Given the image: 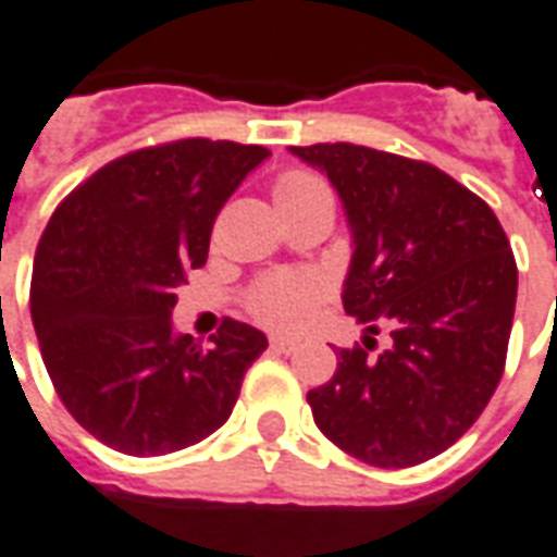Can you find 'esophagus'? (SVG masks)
I'll return each instance as SVG.
<instances>
[{
	"label": "esophagus",
	"instance_id": "obj_1",
	"mask_svg": "<svg viewBox=\"0 0 557 557\" xmlns=\"http://www.w3.org/2000/svg\"><path fill=\"white\" fill-rule=\"evenodd\" d=\"M271 347H274L277 354L292 356L300 350V342H297V338H288V335H274V338H271Z\"/></svg>",
	"mask_w": 557,
	"mask_h": 557
}]
</instances>
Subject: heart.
Instances as JSON below:
<instances>
[{
	"mask_svg": "<svg viewBox=\"0 0 557 557\" xmlns=\"http://www.w3.org/2000/svg\"><path fill=\"white\" fill-rule=\"evenodd\" d=\"M326 186L321 177L309 172H286L274 184V201L295 203L324 195ZM326 295V280L315 271H288L265 277L260 286L250 292L248 309L260 324L274 330H297L315 312L318 300Z\"/></svg>",
	"mask_w": 557,
	"mask_h": 557,
	"instance_id": "heart-1",
	"label": "heart"
}]
</instances>
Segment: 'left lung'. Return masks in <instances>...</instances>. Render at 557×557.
I'll return each mask as SVG.
<instances>
[{"label":"left lung","mask_w":557,"mask_h":557,"mask_svg":"<svg viewBox=\"0 0 557 557\" xmlns=\"http://www.w3.org/2000/svg\"><path fill=\"white\" fill-rule=\"evenodd\" d=\"M338 193L354 257L345 312L392 347L338 350L307 394L318 430L373 467H411L465 435L499 385L517 262L479 195L430 163L354 143L292 146ZM371 338V335H364Z\"/></svg>","instance_id":"8db88e82"}]
</instances>
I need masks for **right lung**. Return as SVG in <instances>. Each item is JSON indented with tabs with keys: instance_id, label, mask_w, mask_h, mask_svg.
Returning a JSON list of instances; mask_svg holds the SVG:
<instances>
[{
	"instance_id": "add662e5",
	"label": "right lung",
	"mask_w": 557,
	"mask_h": 557,
	"mask_svg": "<svg viewBox=\"0 0 557 557\" xmlns=\"http://www.w3.org/2000/svg\"><path fill=\"white\" fill-rule=\"evenodd\" d=\"M271 151L177 139L125 154L54 210L37 245L32 321L54 392L84 430L127 456L193 447L231 418L269 347L227 318L201 347L175 333V288L201 269L215 215Z\"/></svg>"
}]
</instances>
